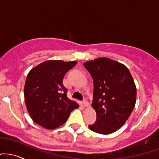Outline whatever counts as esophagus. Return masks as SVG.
Returning a JSON list of instances; mask_svg holds the SVG:
<instances>
[{
	"mask_svg": "<svg viewBox=\"0 0 159 159\" xmlns=\"http://www.w3.org/2000/svg\"><path fill=\"white\" fill-rule=\"evenodd\" d=\"M83 104L84 107H88L89 105V103L88 102V101L87 100V99H84L83 101Z\"/></svg>",
	"mask_w": 159,
	"mask_h": 159,
	"instance_id": "esophagus-1",
	"label": "esophagus"
}]
</instances>
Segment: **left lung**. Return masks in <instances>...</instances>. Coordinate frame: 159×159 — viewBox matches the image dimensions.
Listing matches in <instances>:
<instances>
[{
	"instance_id": "obj_1",
	"label": "left lung",
	"mask_w": 159,
	"mask_h": 159,
	"mask_svg": "<svg viewBox=\"0 0 159 159\" xmlns=\"http://www.w3.org/2000/svg\"><path fill=\"white\" fill-rule=\"evenodd\" d=\"M94 84L92 107L96 121L89 128L100 134H110L127 121L136 101V87L125 65L107 58L84 63Z\"/></svg>"
}]
</instances>
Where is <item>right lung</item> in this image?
Wrapping results in <instances>:
<instances>
[{
	"label": "right lung",
	"instance_id": "right-lung-1",
	"mask_svg": "<svg viewBox=\"0 0 159 159\" xmlns=\"http://www.w3.org/2000/svg\"><path fill=\"white\" fill-rule=\"evenodd\" d=\"M76 64L77 61L49 60L28 73L24 86L25 103L32 119L38 125L49 129L58 127L79 107L67 98V89L63 84L65 74Z\"/></svg>",
	"mask_w": 159,
	"mask_h": 159
}]
</instances>
